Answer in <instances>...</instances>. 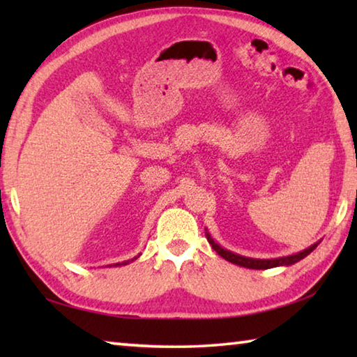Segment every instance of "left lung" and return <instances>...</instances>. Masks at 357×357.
<instances>
[{
  "instance_id": "1",
  "label": "left lung",
  "mask_w": 357,
  "mask_h": 357,
  "mask_svg": "<svg viewBox=\"0 0 357 357\" xmlns=\"http://www.w3.org/2000/svg\"><path fill=\"white\" fill-rule=\"evenodd\" d=\"M206 238L209 241V244L213 245V249L219 253L222 258H225L227 261L233 263V264H238V266H243V268H249V269H269V268H279V266H291L294 263L301 261L302 258H305L309 253H312L313 250L317 249V245L321 243V241H318V243L312 244L310 247H307L305 250L294 253V255H288V257H279V258H271V259H259V258H249V257H243V255H238V253L234 252H229L227 249H223L222 245H219L211 236L209 231L206 229Z\"/></svg>"
}]
</instances>
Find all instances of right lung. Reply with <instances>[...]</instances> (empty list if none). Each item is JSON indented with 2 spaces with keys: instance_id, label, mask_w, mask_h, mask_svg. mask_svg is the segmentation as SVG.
Returning a JSON list of instances; mask_svg holds the SVG:
<instances>
[{
  "instance_id": "add662e5",
  "label": "right lung",
  "mask_w": 357,
  "mask_h": 357,
  "mask_svg": "<svg viewBox=\"0 0 357 357\" xmlns=\"http://www.w3.org/2000/svg\"><path fill=\"white\" fill-rule=\"evenodd\" d=\"M138 257H140V255H137V257H134V258H132V259H128V261H123V263H116V264H113V266H126V264H129V263H132V261H134V259H137Z\"/></svg>"
}]
</instances>
